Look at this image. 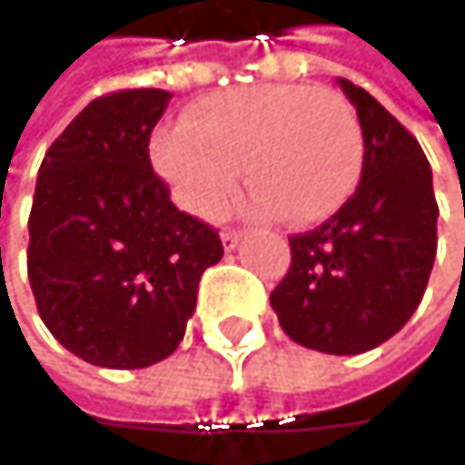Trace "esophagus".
<instances>
[{
    "label": "esophagus",
    "instance_id": "obj_1",
    "mask_svg": "<svg viewBox=\"0 0 465 465\" xmlns=\"http://www.w3.org/2000/svg\"><path fill=\"white\" fill-rule=\"evenodd\" d=\"M221 239H223V247H226V250H233V247L239 244V239H242V232H239V229H223V232H221Z\"/></svg>",
    "mask_w": 465,
    "mask_h": 465
}]
</instances>
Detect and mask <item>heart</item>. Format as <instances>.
<instances>
[{
  "label": "heart",
  "instance_id": "obj_1",
  "mask_svg": "<svg viewBox=\"0 0 465 465\" xmlns=\"http://www.w3.org/2000/svg\"><path fill=\"white\" fill-rule=\"evenodd\" d=\"M153 163L185 210L223 215L244 166L250 213L310 226L358 188L363 132L352 107L325 88L266 83L196 102L185 126L153 140Z\"/></svg>",
  "mask_w": 465,
  "mask_h": 465
}]
</instances>
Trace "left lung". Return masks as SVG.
<instances>
[{
  "instance_id": "1",
  "label": "left lung",
  "mask_w": 465,
  "mask_h": 465,
  "mask_svg": "<svg viewBox=\"0 0 465 465\" xmlns=\"http://www.w3.org/2000/svg\"><path fill=\"white\" fill-rule=\"evenodd\" d=\"M336 83L363 132L361 183L315 232L291 236V269L269 302L293 341L358 355L418 310L436 258L439 207L420 142L369 91Z\"/></svg>"
}]
</instances>
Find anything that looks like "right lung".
Masks as SVG:
<instances>
[{
	"label": "right lung",
	"instance_id": "add662e5",
	"mask_svg": "<svg viewBox=\"0 0 465 465\" xmlns=\"http://www.w3.org/2000/svg\"><path fill=\"white\" fill-rule=\"evenodd\" d=\"M172 94L94 99L47 147L29 215V282L47 331L104 369L169 358L223 258L218 232L180 213L150 166V134Z\"/></svg>",
	"mask_w": 465,
	"mask_h": 465
}]
</instances>
